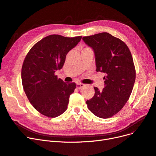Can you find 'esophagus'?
<instances>
[{"instance_id":"obj_1","label":"esophagus","mask_w":156,"mask_h":156,"mask_svg":"<svg viewBox=\"0 0 156 156\" xmlns=\"http://www.w3.org/2000/svg\"><path fill=\"white\" fill-rule=\"evenodd\" d=\"M85 85L84 84H83V83H77L76 84V87L78 89H82L83 86H84Z\"/></svg>"}]
</instances>
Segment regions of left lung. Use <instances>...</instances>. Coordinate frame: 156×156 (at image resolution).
Segmentation results:
<instances>
[{
  "mask_svg": "<svg viewBox=\"0 0 156 156\" xmlns=\"http://www.w3.org/2000/svg\"><path fill=\"white\" fill-rule=\"evenodd\" d=\"M93 49L96 71L105 74V88L94 87V96L86 101L95 116L106 119L116 114L129 99L136 80V69L130 51L122 40L108 33L83 37Z\"/></svg>",
  "mask_w": 156,
  "mask_h": 156,
  "instance_id": "obj_1",
  "label": "left lung"
}]
</instances>
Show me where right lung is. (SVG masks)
<instances>
[{
  "instance_id": "obj_1",
  "label": "right lung",
  "mask_w": 156,
  "mask_h": 156,
  "mask_svg": "<svg viewBox=\"0 0 156 156\" xmlns=\"http://www.w3.org/2000/svg\"><path fill=\"white\" fill-rule=\"evenodd\" d=\"M82 37L51 34L40 40L25 57L21 71L23 89L33 107L48 118H56L67 108L76 84L65 83L55 74L62 68L68 52Z\"/></svg>"
}]
</instances>
